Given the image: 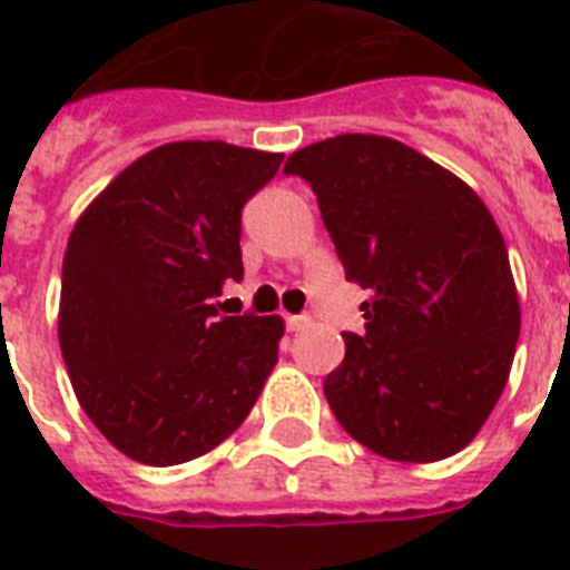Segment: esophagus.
<instances>
[{"mask_svg": "<svg viewBox=\"0 0 570 570\" xmlns=\"http://www.w3.org/2000/svg\"><path fill=\"white\" fill-rule=\"evenodd\" d=\"M286 328L289 331H302L307 322H311V316H304V313H298V316H284Z\"/></svg>", "mask_w": 570, "mask_h": 570, "instance_id": "1", "label": "esophagus"}]
</instances>
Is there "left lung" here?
Here are the masks:
<instances>
[{"instance_id":"obj_1","label":"left lung","mask_w":570,"mask_h":570,"mask_svg":"<svg viewBox=\"0 0 570 570\" xmlns=\"http://www.w3.org/2000/svg\"><path fill=\"white\" fill-rule=\"evenodd\" d=\"M316 195L346 268L370 293L364 334L325 396L366 450L441 461L494 411L521 334V304L500 227L476 191L384 136H346L286 159Z\"/></svg>"}]
</instances>
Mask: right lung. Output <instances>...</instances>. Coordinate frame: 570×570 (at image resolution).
<instances>
[{
    "label": "right lung",
    "mask_w": 570,
    "mask_h": 570,
    "mask_svg": "<svg viewBox=\"0 0 570 570\" xmlns=\"http://www.w3.org/2000/svg\"><path fill=\"white\" fill-rule=\"evenodd\" d=\"M281 154L174 141L124 168L76 222L58 340L76 399L124 455L171 468L215 450L257 402L284 322L218 316L242 281V209Z\"/></svg>",
    "instance_id": "add662e5"
}]
</instances>
